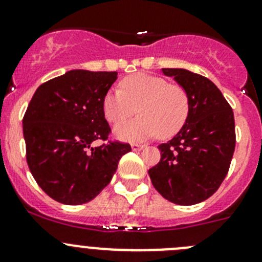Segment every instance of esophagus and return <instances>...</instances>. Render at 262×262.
<instances>
[{"label":"esophagus","mask_w":262,"mask_h":262,"mask_svg":"<svg viewBox=\"0 0 262 262\" xmlns=\"http://www.w3.org/2000/svg\"><path fill=\"white\" fill-rule=\"evenodd\" d=\"M143 148H144L143 144H137V143L132 144V149L133 150H141V149H143Z\"/></svg>","instance_id":"obj_1"}]
</instances>
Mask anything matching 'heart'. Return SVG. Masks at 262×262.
I'll list each match as a JSON object with an SVG mask.
<instances>
[{
    "label": "heart",
    "mask_w": 262,
    "mask_h": 262,
    "mask_svg": "<svg viewBox=\"0 0 262 262\" xmlns=\"http://www.w3.org/2000/svg\"><path fill=\"white\" fill-rule=\"evenodd\" d=\"M120 86L121 90H109L104 96L105 118L118 124L136 110L139 116L116 125V138L142 142L157 134L167 138L184 125L189 114V96L180 84L168 83L160 76L134 73L123 78Z\"/></svg>",
    "instance_id": "1"
}]
</instances>
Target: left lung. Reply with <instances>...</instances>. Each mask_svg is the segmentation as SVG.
<instances>
[{
    "label": "left lung",
    "instance_id": "1",
    "mask_svg": "<svg viewBox=\"0 0 262 262\" xmlns=\"http://www.w3.org/2000/svg\"><path fill=\"white\" fill-rule=\"evenodd\" d=\"M162 73L186 90L189 114L180 132L158 146L161 160L148 173L168 202L194 205L212 196L228 172L236 147L233 110L204 76L182 68Z\"/></svg>",
    "mask_w": 262,
    "mask_h": 262
}]
</instances>
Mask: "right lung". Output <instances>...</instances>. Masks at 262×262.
<instances>
[{"mask_svg":"<svg viewBox=\"0 0 262 262\" xmlns=\"http://www.w3.org/2000/svg\"><path fill=\"white\" fill-rule=\"evenodd\" d=\"M118 72L72 70L36 89L23 119L26 161L52 199L67 205L89 203L109 185L128 143L106 141L110 126L102 100Z\"/></svg>","mask_w":262,"mask_h":262,"instance_id":"1","label":"right lung"}]
</instances>
